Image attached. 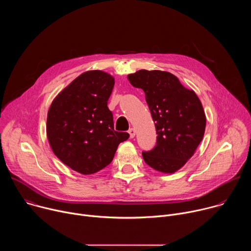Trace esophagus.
Returning a JSON list of instances; mask_svg holds the SVG:
<instances>
[{
  "label": "esophagus",
  "instance_id": "esophagus-1",
  "mask_svg": "<svg viewBox=\"0 0 251 251\" xmlns=\"http://www.w3.org/2000/svg\"><path fill=\"white\" fill-rule=\"evenodd\" d=\"M128 133H129V135H130V138H134V137H135V134H136V132H135V129H133V128H130V129L128 130Z\"/></svg>",
  "mask_w": 251,
  "mask_h": 251
}]
</instances>
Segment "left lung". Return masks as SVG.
<instances>
[{
	"label": "left lung",
	"mask_w": 251,
	"mask_h": 251,
	"mask_svg": "<svg viewBox=\"0 0 251 251\" xmlns=\"http://www.w3.org/2000/svg\"><path fill=\"white\" fill-rule=\"evenodd\" d=\"M130 83L145 92L155 122L156 146L142 152L145 163L162 173H175L194 155L202 140L205 115L193 90L172 74L142 69L129 75Z\"/></svg>",
	"instance_id": "obj_1"
}]
</instances>
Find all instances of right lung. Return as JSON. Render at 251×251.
<instances>
[{
    "instance_id": "obj_1",
    "label": "right lung",
    "mask_w": 251,
    "mask_h": 251,
    "mask_svg": "<svg viewBox=\"0 0 251 251\" xmlns=\"http://www.w3.org/2000/svg\"><path fill=\"white\" fill-rule=\"evenodd\" d=\"M114 78L100 70L86 71L52 101L48 113L47 134L54 155L66 166L94 174L108 166L118 145L129 138L114 130L107 107Z\"/></svg>"
}]
</instances>
